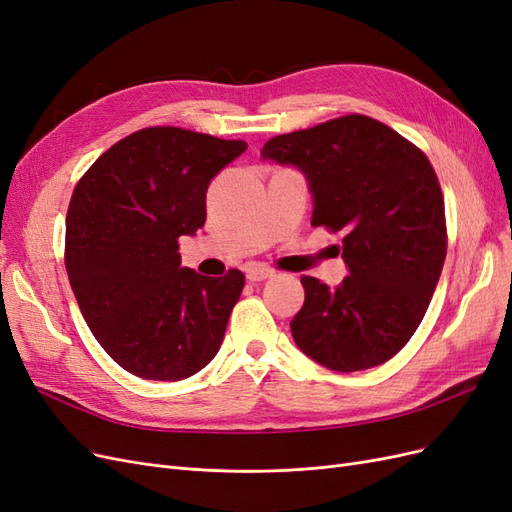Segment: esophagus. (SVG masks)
Masks as SVG:
<instances>
[{
  "mask_svg": "<svg viewBox=\"0 0 512 512\" xmlns=\"http://www.w3.org/2000/svg\"><path fill=\"white\" fill-rule=\"evenodd\" d=\"M245 277L250 282H265L269 277H273V269L265 267V265H250L245 269Z\"/></svg>",
  "mask_w": 512,
  "mask_h": 512,
  "instance_id": "obj_1",
  "label": "esophagus"
}]
</instances>
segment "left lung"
I'll return each mask as SVG.
<instances>
[{
	"label": "left lung",
	"instance_id": "1",
	"mask_svg": "<svg viewBox=\"0 0 512 512\" xmlns=\"http://www.w3.org/2000/svg\"><path fill=\"white\" fill-rule=\"evenodd\" d=\"M260 158L301 170L312 226L344 235L342 284L301 277L294 344L342 374L386 363L421 324L446 256L444 198L427 156L384 123L346 115L275 136Z\"/></svg>",
	"mask_w": 512,
	"mask_h": 512
}]
</instances>
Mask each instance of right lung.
<instances>
[{"label": "right lung", "instance_id": "obj_1", "mask_svg": "<svg viewBox=\"0 0 512 512\" xmlns=\"http://www.w3.org/2000/svg\"><path fill=\"white\" fill-rule=\"evenodd\" d=\"M247 149L181 128L138 130L76 183L66 271L111 359L145 380L194 376L218 354L245 277L181 267L179 237L205 226L211 179Z\"/></svg>", "mask_w": 512, "mask_h": 512}]
</instances>
